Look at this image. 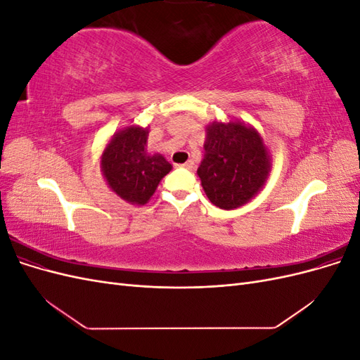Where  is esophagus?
Segmentation results:
<instances>
[{
	"label": "esophagus",
	"instance_id": "obj_1",
	"mask_svg": "<svg viewBox=\"0 0 360 360\" xmlns=\"http://www.w3.org/2000/svg\"><path fill=\"white\" fill-rule=\"evenodd\" d=\"M177 168H186V169H193V162L192 160H188L186 163H181V165H176Z\"/></svg>",
	"mask_w": 360,
	"mask_h": 360
}]
</instances>
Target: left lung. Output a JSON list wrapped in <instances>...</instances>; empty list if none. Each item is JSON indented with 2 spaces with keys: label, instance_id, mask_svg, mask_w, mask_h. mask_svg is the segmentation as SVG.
Returning <instances> with one entry per match:
<instances>
[{
  "label": "left lung",
  "instance_id": "8db88e82",
  "mask_svg": "<svg viewBox=\"0 0 360 360\" xmlns=\"http://www.w3.org/2000/svg\"><path fill=\"white\" fill-rule=\"evenodd\" d=\"M204 150L197 172L212 204L233 210L263 189L271 159L257 129L233 120L213 122L207 126Z\"/></svg>",
  "mask_w": 360,
  "mask_h": 360
}]
</instances>
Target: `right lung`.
I'll return each instance as SVG.
<instances>
[{
	"label": "right lung",
	"mask_w": 360,
	"mask_h": 360,
	"mask_svg": "<svg viewBox=\"0 0 360 360\" xmlns=\"http://www.w3.org/2000/svg\"><path fill=\"white\" fill-rule=\"evenodd\" d=\"M147 138L148 127L127 126L112 135L101 158V171L108 186L134 205L148 202L172 168L162 155L148 153Z\"/></svg>",
	"instance_id": "obj_1"
}]
</instances>
